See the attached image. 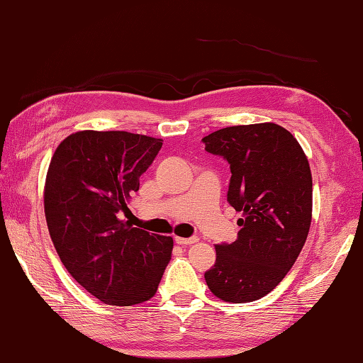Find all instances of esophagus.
<instances>
[{
  "instance_id": "esophagus-1",
  "label": "esophagus",
  "mask_w": 363,
  "mask_h": 363,
  "mask_svg": "<svg viewBox=\"0 0 363 363\" xmlns=\"http://www.w3.org/2000/svg\"><path fill=\"white\" fill-rule=\"evenodd\" d=\"M197 240H199V238L197 237H191V238H184V237H177L175 238V242L179 243V245H182V246H188V245H193V243H197Z\"/></svg>"
}]
</instances>
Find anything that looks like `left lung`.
Returning <instances> with one entry per match:
<instances>
[{
  "instance_id": "obj_1",
  "label": "left lung",
  "mask_w": 363,
  "mask_h": 363,
  "mask_svg": "<svg viewBox=\"0 0 363 363\" xmlns=\"http://www.w3.org/2000/svg\"><path fill=\"white\" fill-rule=\"evenodd\" d=\"M202 140L208 153L230 164L228 201L242 213L237 240L215 246L216 262L205 272V281L224 302H255L283 281L308 237V158L275 123L223 128Z\"/></svg>"
}]
</instances>
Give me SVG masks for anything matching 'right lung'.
<instances>
[{
  "instance_id": "right-lung-1",
  "label": "right lung",
  "mask_w": 363,
  "mask_h": 363,
  "mask_svg": "<svg viewBox=\"0 0 363 363\" xmlns=\"http://www.w3.org/2000/svg\"><path fill=\"white\" fill-rule=\"evenodd\" d=\"M162 139L126 131H77L52 156L44 186L49 234L82 288L107 305L152 298L172 257V237L120 220Z\"/></svg>"
}]
</instances>
